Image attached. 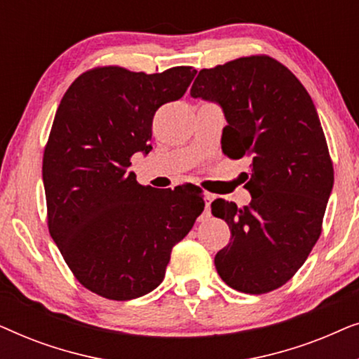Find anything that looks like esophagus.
<instances>
[{
  "mask_svg": "<svg viewBox=\"0 0 359 359\" xmlns=\"http://www.w3.org/2000/svg\"><path fill=\"white\" fill-rule=\"evenodd\" d=\"M212 199H214V196L212 194H205V198H204V201H205V210H204V217H210V203H212Z\"/></svg>",
  "mask_w": 359,
  "mask_h": 359,
  "instance_id": "obj_1",
  "label": "esophagus"
}]
</instances>
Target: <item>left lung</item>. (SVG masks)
Listing matches in <instances>:
<instances>
[{"instance_id": "8db88e82", "label": "left lung", "mask_w": 359, "mask_h": 359, "mask_svg": "<svg viewBox=\"0 0 359 359\" xmlns=\"http://www.w3.org/2000/svg\"><path fill=\"white\" fill-rule=\"evenodd\" d=\"M191 96L220 104L227 119L222 151L252 161L245 184L252 203L210 204L232 233L215 255V269L235 291H274L317 243L333 188V163L312 97L289 68L268 55L204 68Z\"/></svg>"}]
</instances>
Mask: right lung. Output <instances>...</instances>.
<instances>
[{"label": "right lung", "mask_w": 359, "mask_h": 359, "mask_svg": "<svg viewBox=\"0 0 359 359\" xmlns=\"http://www.w3.org/2000/svg\"><path fill=\"white\" fill-rule=\"evenodd\" d=\"M194 75L193 67L154 75L96 67L62 97L42 160L47 225L73 276L97 296L154 291L204 210L198 186L155 189L129 170L132 155L151 150L156 109L180 100Z\"/></svg>", "instance_id": "obj_1"}]
</instances>
